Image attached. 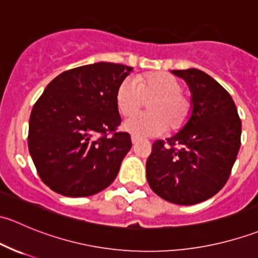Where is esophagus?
Masks as SVG:
<instances>
[{"label":"esophagus","instance_id":"esophagus-1","mask_svg":"<svg viewBox=\"0 0 258 258\" xmlns=\"http://www.w3.org/2000/svg\"><path fill=\"white\" fill-rule=\"evenodd\" d=\"M140 140H141V139H140L139 136H135V135H132V136H131V141H132V144H134V145L137 144V142H139Z\"/></svg>","mask_w":258,"mask_h":258}]
</instances>
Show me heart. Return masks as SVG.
<instances>
[{
    "instance_id": "b5f03b06",
    "label": "heart",
    "mask_w": 258,
    "mask_h": 258,
    "mask_svg": "<svg viewBox=\"0 0 258 258\" xmlns=\"http://www.w3.org/2000/svg\"><path fill=\"white\" fill-rule=\"evenodd\" d=\"M183 86L175 76L165 72L124 79L116 91V105L122 116L139 112L150 101V112L130 117L123 122V130L135 135L156 136L166 128L171 134L184 127L191 116L192 103L181 92Z\"/></svg>"
}]
</instances>
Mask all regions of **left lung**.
Returning <instances> with one entry per match:
<instances>
[{"instance_id": "obj_1", "label": "left lung", "mask_w": 258, "mask_h": 258, "mask_svg": "<svg viewBox=\"0 0 258 258\" xmlns=\"http://www.w3.org/2000/svg\"><path fill=\"white\" fill-rule=\"evenodd\" d=\"M192 93L183 128L152 145L146 162L151 189L176 205H196L227 182L241 146V119L230 93L197 69L175 70Z\"/></svg>"}]
</instances>
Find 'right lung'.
Masks as SVG:
<instances>
[{
  "mask_svg": "<svg viewBox=\"0 0 258 258\" xmlns=\"http://www.w3.org/2000/svg\"><path fill=\"white\" fill-rule=\"evenodd\" d=\"M132 67L97 62L62 72L45 88L30 116L28 150L52 191L86 197L110 186L131 150L116 105Z\"/></svg>",
  "mask_w": 258,
  "mask_h": 258,
  "instance_id": "add662e5",
  "label": "right lung"
}]
</instances>
